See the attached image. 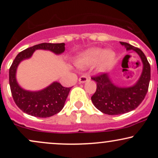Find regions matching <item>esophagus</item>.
<instances>
[{"instance_id": "1", "label": "esophagus", "mask_w": 158, "mask_h": 158, "mask_svg": "<svg viewBox=\"0 0 158 158\" xmlns=\"http://www.w3.org/2000/svg\"><path fill=\"white\" fill-rule=\"evenodd\" d=\"M88 79H89V78H88V77H86V76H81V77H79V81L80 83H85V82H86Z\"/></svg>"}]
</instances>
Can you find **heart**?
<instances>
[{
    "label": "heart",
    "mask_w": 158,
    "mask_h": 158,
    "mask_svg": "<svg viewBox=\"0 0 158 158\" xmlns=\"http://www.w3.org/2000/svg\"><path fill=\"white\" fill-rule=\"evenodd\" d=\"M115 59V53L111 50L106 51L101 48H93L85 50L79 55L77 62L81 68H85L95 64L101 59L99 68L106 70L113 64Z\"/></svg>",
    "instance_id": "obj_1"
}]
</instances>
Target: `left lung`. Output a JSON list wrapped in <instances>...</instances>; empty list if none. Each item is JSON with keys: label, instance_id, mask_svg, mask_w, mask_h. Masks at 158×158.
<instances>
[{"label": "left lung", "instance_id": "8db88e82", "mask_svg": "<svg viewBox=\"0 0 158 158\" xmlns=\"http://www.w3.org/2000/svg\"><path fill=\"white\" fill-rule=\"evenodd\" d=\"M120 44L128 51L138 54L143 63V71L138 81L128 88L114 85L107 73L91 77L97 82V90L91 97L92 102L98 110L108 115L128 113L137 108L147 94L151 79L150 64L142 50L126 42L120 41Z\"/></svg>", "mask_w": 158, "mask_h": 158}]
</instances>
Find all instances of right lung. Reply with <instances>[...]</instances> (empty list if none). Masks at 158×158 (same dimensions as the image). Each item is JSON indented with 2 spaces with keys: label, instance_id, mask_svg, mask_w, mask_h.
<instances>
[{
  "label": "right lung",
  "instance_id": "right-lung-1",
  "mask_svg": "<svg viewBox=\"0 0 158 158\" xmlns=\"http://www.w3.org/2000/svg\"><path fill=\"white\" fill-rule=\"evenodd\" d=\"M64 43H41L23 50L15 57L10 68L9 79L14 101L23 112L33 117L46 118L58 114L63 108L71 88H64L60 83L54 81L39 91L26 90L18 84L16 70L20 62L30 59L36 50H50L59 55L64 52Z\"/></svg>",
  "mask_w": 158,
  "mask_h": 158
}]
</instances>
